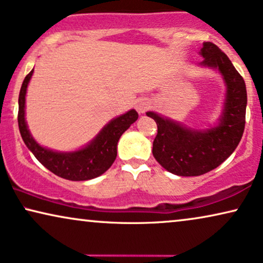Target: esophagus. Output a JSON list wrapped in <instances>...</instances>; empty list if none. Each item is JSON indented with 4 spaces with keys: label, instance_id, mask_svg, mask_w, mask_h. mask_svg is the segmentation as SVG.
<instances>
[{
    "label": "esophagus",
    "instance_id": "obj_1",
    "mask_svg": "<svg viewBox=\"0 0 263 263\" xmlns=\"http://www.w3.org/2000/svg\"><path fill=\"white\" fill-rule=\"evenodd\" d=\"M148 107H149V101L147 99H139V100L135 102V108L140 115L145 114Z\"/></svg>",
    "mask_w": 263,
    "mask_h": 263
}]
</instances>
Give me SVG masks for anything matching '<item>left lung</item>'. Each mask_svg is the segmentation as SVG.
I'll return each mask as SVG.
<instances>
[{
    "instance_id": "obj_1",
    "label": "left lung",
    "mask_w": 263,
    "mask_h": 263,
    "mask_svg": "<svg viewBox=\"0 0 263 263\" xmlns=\"http://www.w3.org/2000/svg\"><path fill=\"white\" fill-rule=\"evenodd\" d=\"M199 65L219 71L226 86L223 108L217 123L206 129H193L168 117L148 111L157 123L152 153L169 173L179 176H199L217 168L233 153L245 127L247 87L243 77L219 47L204 42Z\"/></svg>"
}]
</instances>
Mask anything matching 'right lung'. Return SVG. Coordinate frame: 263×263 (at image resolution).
Returning <instances> with one entry per match:
<instances>
[{
  "instance_id": "1",
  "label": "right lung",
  "mask_w": 263,
  "mask_h": 263,
  "mask_svg": "<svg viewBox=\"0 0 263 263\" xmlns=\"http://www.w3.org/2000/svg\"><path fill=\"white\" fill-rule=\"evenodd\" d=\"M32 73L33 70L25 77L19 93L18 124L20 135L26 147L33 153L41 164L63 179L86 181L100 176L115 162L117 157L118 140L138 119V112L132 108L125 114L111 119L90 142L76 151L59 152L43 147L32 138L25 119V97Z\"/></svg>"
}]
</instances>
